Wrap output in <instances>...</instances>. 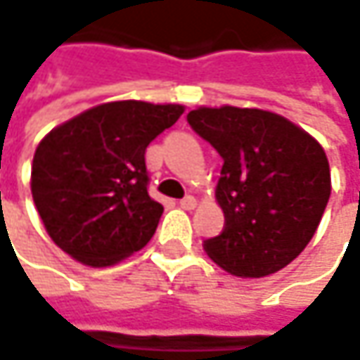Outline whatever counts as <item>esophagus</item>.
<instances>
[{
  "instance_id": "esophagus-1",
  "label": "esophagus",
  "mask_w": 360,
  "mask_h": 360,
  "mask_svg": "<svg viewBox=\"0 0 360 360\" xmlns=\"http://www.w3.org/2000/svg\"><path fill=\"white\" fill-rule=\"evenodd\" d=\"M180 207L184 208V210H192V208L196 207V198H194V196H184V198L180 200Z\"/></svg>"
}]
</instances>
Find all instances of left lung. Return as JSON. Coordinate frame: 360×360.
<instances>
[{
  "instance_id": "8db88e82",
  "label": "left lung",
  "mask_w": 360,
  "mask_h": 360,
  "mask_svg": "<svg viewBox=\"0 0 360 360\" xmlns=\"http://www.w3.org/2000/svg\"><path fill=\"white\" fill-rule=\"evenodd\" d=\"M190 127L223 158L217 200L221 235L205 241L217 265L263 278L296 259L314 237L330 198V168L312 135L261 109L200 107Z\"/></svg>"
}]
</instances>
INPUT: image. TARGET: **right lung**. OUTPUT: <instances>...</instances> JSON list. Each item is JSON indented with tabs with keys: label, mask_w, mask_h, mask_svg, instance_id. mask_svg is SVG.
I'll return each mask as SVG.
<instances>
[{
	"label": "right lung",
	"mask_w": 360,
	"mask_h": 360,
	"mask_svg": "<svg viewBox=\"0 0 360 360\" xmlns=\"http://www.w3.org/2000/svg\"><path fill=\"white\" fill-rule=\"evenodd\" d=\"M182 113V105L113 101L46 135L34 153L32 196L52 241L93 267L146 247L164 212L148 192L146 148Z\"/></svg>",
	"instance_id": "right-lung-1"
}]
</instances>
